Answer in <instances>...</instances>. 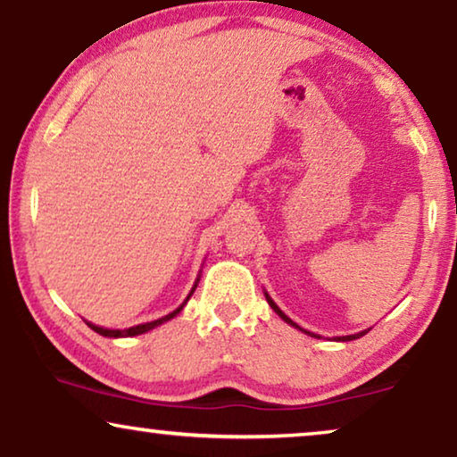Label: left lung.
Returning a JSON list of instances; mask_svg holds the SVG:
<instances>
[{"label":"left lung","instance_id":"left-lung-1","mask_svg":"<svg viewBox=\"0 0 457 457\" xmlns=\"http://www.w3.org/2000/svg\"><path fill=\"white\" fill-rule=\"evenodd\" d=\"M264 295H266V299H268V303H270V308H272L274 312H277V314H278L280 318H283V320H285L287 324H291V327H295V328H299V330H302V333H305V335H312V337H316V339H318V335H314V333H310V330H303L302 327H297V324H295V322H293L289 316H285V312H283V310H280V308H278V305L272 302V299H270V295H268V293H264ZM366 333H368V330H361V333H355V335H345V337H335V341H353V339H360V337H364Z\"/></svg>","mask_w":457,"mask_h":457}]
</instances>
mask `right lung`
I'll list each match as a JSON object with an SVG mask.
<instances>
[{
    "label": "right lung",
    "instance_id": "obj_1",
    "mask_svg": "<svg viewBox=\"0 0 457 457\" xmlns=\"http://www.w3.org/2000/svg\"><path fill=\"white\" fill-rule=\"evenodd\" d=\"M199 280V278H197ZM197 280H195V285H193V289H191V293H189V297L193 295V291H195V287H197ZM189 297L185 299L183 303L179 305L177 310L174 312H170V314L168 316H162V318H158V320H154V322H145V324H137V327H130V328H124V330H112V328H104V327H96V324H91V322H87L89 324V327L96 330V333H99V335H104V337H112V339H118V337H135V335H143V333H147V330H152V328H155V327H160V324H164V322H168V320H172L174 316L179 314L180 310L185 308V303L189 302Z\"/></svg>",
    "mask_w": 457,
    "mask_h": 457
}]
</instances>
